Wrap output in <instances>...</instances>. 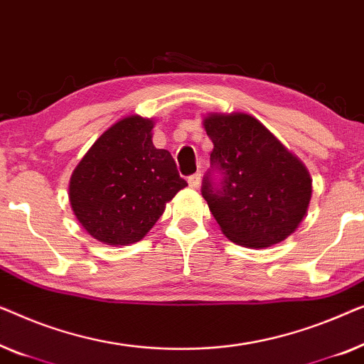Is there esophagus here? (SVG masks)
Here are the masks:
<instances>
[{
  "label": "esophagus",
  "mask_w": 364,
  "mask_h": 364,
  "mask_svg": "<svg viewBox=\"0 0 364 364\" xmlns=\"http://www.w3.org/2000/svg\"><path fill=\"white\" fill-rule=\"evenodd\" d=\"M199 183H201V173H194V175H191L188 178V184L191 188H194V189H198L199 188Z\"/></svg>",
  "instance_id": "34e87169"
}]
</instances>
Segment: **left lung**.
<instances>
[{"instance_id": "left-lung-1", "label": "left lung", "mask_w": 364, "mask_h": 364, "mask_svg": "<svg viewBox=\"0 0 364 364\" xmlns=\"http://www.w3.org/2000/svg\"><path fill=\"white\" fill-rule=\"evenodd\" d=\"M211 165L223 173L221 189L204 178L203 198L223 234L250 249L279 244L309 211L311 178L306 166L252 115L208 114Z\"/></svg>"}]
</instances>
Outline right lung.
Here are the masks:
<instances>
[{
	"label": "right lung",
	"mask_w": 364,
	"mask_h": 364,
	"mask_svg": "<svg viewBox=\"0 0 364 364\" xmlns=\"http://www.w3.org/2000/svg\"><path fill=\"white\" fill-rule=\"evenodd\" d=\"M153 119L129 115L97 138L75 166L69 201L80 226L99 242L141 240L166 203L188 186L168 150L153 145Z\"/></svg>",
	"instance_id": "add662e5"
}]
</instances>
